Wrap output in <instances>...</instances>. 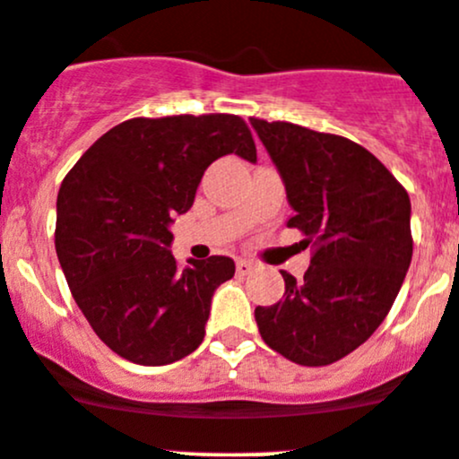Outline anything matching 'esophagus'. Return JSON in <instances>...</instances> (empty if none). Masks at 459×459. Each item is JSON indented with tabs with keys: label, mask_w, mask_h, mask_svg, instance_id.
Listing matches in <instances>:
<instances>
[{
	"label": "esophagus",
	"mask_w": 459,
	"mask_h": 459,
	"mask_svg": "<svg viewBox=\"0 0 459 459\" xmlns=\"http://www.w3.org/2000/svg\"><path fill=\"white\" fill-rule=\"evenodd\" d=\"M253 269H255V264H253V262H248V260H238V273H239V275H248Z\"/></svg>",
	"instance_id": "1"
}]
</instances>
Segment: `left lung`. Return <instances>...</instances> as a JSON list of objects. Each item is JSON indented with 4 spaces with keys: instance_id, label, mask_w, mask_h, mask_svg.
<instances>
[{
    "instance_id": "1",
    "label": "left lung",
    "mask_w": 459,
    "mask_h": 459,
    "mask_svg": "<svg viewBox=\"0 0 459 459\" xmlns=\"http://www.w3.org/2000/svg\"><path fill=\"white\" fill-rule=\"evenodd\" d=\"M282 177L289 229L314 255L305 280L282 271L284 296L255 307L271 350L298 366H329L384 323L412 260L411 197L388 168L350 139L251 118Z\"/></svg>"
}]
</instances>
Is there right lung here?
<instances>
[{"mask_svg": "<svg viewBox=\"0 0 459 459\" xmlns=\"http://www.w3.org/2000/svg\"><path fill=\"white\" fill-rule=\"evenodd\" d=\"M226 154L255 163L233 114L130 118L102 134L57 193L56 253L71 296L111 352L168 366L202 345L211 300L233 278L224 255L177 266L170 224Z\"/></svg>", "mask_w": 459, "mask_h": 459, "instance_id": "add662e5", "label": "right lung"}]
</instances>
